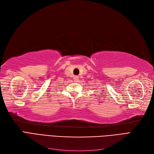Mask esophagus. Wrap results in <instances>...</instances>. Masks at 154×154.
<instances>
[{
	"label": "esophagus",
	"mask_w": 154,
	"mask_h": 154,
	"mask_svg": "<svg viewBox=\"0 0 154 154\" xmlns=\"http://www.w3.org/2000/svg\"><path fill=\"white\" fill-rule=\"evenodd\" d=\"M78 76H74V80H78Z\"/></svg>",
	"instance_id": "obj_1"
}]
</instances>
